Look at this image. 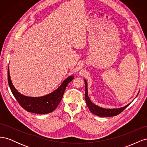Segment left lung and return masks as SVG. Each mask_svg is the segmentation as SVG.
Here are the masks:
<instances>
[{
  "label": "left lung",
  "mask_w": 147,
  "mask_h": 147,
  "mask_svg": "<svg viewBox=\"0 0 147 147\" xmlns=\"http://www.w3.org/2000/svg\"><path fill=\"white\" fill-rule=\"evenodd\" d=\"M84 84H85V97H85V100L88 107L89 110H90L93 114L96 115L97 116L102 117H109L116 116V115H118V114L122 112L124 109L130 105V104H129L123 107L113 109H107L100 107L93 104L90 100V98H89L87 88V82L86 80H84Z\"/></svg>",
  "instance_id": "obj_1"
}]
</instances>
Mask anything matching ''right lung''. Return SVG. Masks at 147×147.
<instances>
[{"instance_id":"obj_1","label":"right lung","mask_w":147,"mask_h":147,"mask_svg":"<svg viewBox=\"0 0 147 147\" xmlns=\"http://www.w3.org/2000/svg\"><path fill=\"white\" fill-rule=\"evenodd\" d=\"M74 78V76L67 77L57 90L48 95L38 97H28L20 94L13 85L10 76L9 67L8 69V84L15 99L26 111L37 114H47L54 111L63 98L67 86Z\"/></svg>"}]
</instances>
